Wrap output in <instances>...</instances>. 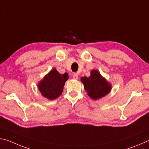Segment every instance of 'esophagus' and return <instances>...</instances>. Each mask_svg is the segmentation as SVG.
<instances>
[{"label":"esophagus","mask_w":149,"mask_h":149,"mask_svg":"<svg viewBox=\"0 0 149 149\" xmlns=\"http://www.w3.org/2000/svg\"><path fill=\"white\" fill-rule=\"evenodd\" d=\"M73 78H74V79H78V75L76 74V73H74V74H73Z\"/></svg>","instance_id":"34e87169"}]
</instances>
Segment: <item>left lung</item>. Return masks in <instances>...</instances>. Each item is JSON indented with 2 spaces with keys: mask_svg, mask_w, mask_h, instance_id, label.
Masks as SVG:
<instances>
[{
  "mask_svg": "<svg viewBox=\"0 0 149 149\" xmlns=\"http://www.w3.org/2000/svg\"><path fill=\"white\" fill-rule=\"evenodd\" d=\"M81 80L88 95L94 100L104 97L110 91V85L97 70H92L89 77H84Z\"/></svg>",
  "mask_w": 149,
  "mask_h": 149,
  "instance_id": "8db88e82",
  "label": "left lung"
}]
</instances>
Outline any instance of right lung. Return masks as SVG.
I'll return each mask as SVG.
<instances>
[{"label":"right lung","instance_id":"obj_1","mask_svg":"<svg viewBox=\"0 0 149 149\" xmlns=\"http://www.w3.org/2000/svg\"><path fill=\"white\" fill-rule=\"evenodd\" d=\"M68 74H60L56 69L51 70L38 85L39 89L43 97L54 100L62 94L65 82L68 79Z\"/></svg>","mask_w":149,"mask_h":149}]
</instances>
